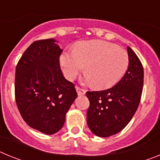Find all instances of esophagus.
Wrapping results in <instances>:
<instances>
[{
    "label": "esophagus",
    "instance_id": "esophagus-1",
    "mask_svg": "<svg viewBox=\"0 0 160 160\" xmlns=\"http://www.w3.org/2000/svg\"><path fill=\"white\" fill-rule=\"evenodd\" d=\"M76 90H77L78 95H84V94H86V92H87L86 90H84V89L82 88H80L79 87H76Z\"/></svg>",
    "mask_w": 160,
    "mask_h": 160
}]
</instances>
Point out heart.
<instances>
[{"instance_id": "heart-1", "label": "heart", "mask_w": 160, "mask_h": 160, "mask_svg": "<svg viewBox=\"0 0 160 160\" xmlns=\"http://www.w3.org/2000/svg\"><path fill=\"white\" fill-rule=\"evenodd\" d=\"M61 65L66 78L72 80L85 66L83 81L94 83L99 89H107L122 78L129 65L128 52L116 45L102 40L78 43L74 50L63 52Z\"/></svg>"}]
</instances>
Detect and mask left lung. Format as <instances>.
Listing matches in <instances>:
<instances>
[{"instance_id":"left-lung-1","label":"left lung","mask_w":160,"mask_h":160,"mask_svg":"<svg viewBox=\"0 0 160 160\" xmlns=\"http://www.w3.org/2000/svg\"><path fill=\"white\" fill-rule=\"evenodd\" d=\"M129 65L114 87L87 91L90 101L87 119L90 130L99 137H109L129 123L138 107L143 87V68L135 52L128 46Z\"/></svg>"}]
</instances>
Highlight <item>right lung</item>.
<instances>
[{
	"label": "right lung",
	"instance_id": "1",
	"mask_svg": "<svg viewBox=\"0 0 160 160\" xmlns=\"http://www.w3.org/2000/svg\"><path fill=\"white\" fill-rule=\"evenodd\" d=\"M62 52L53 38L35 41L16 67L15 99L20 114L30 128L47 135L62 128L78 97L74 84L61 70Z\"/></svg>",
	"mask_w": 160,
	"mask_h": 160
}]
</instances>
